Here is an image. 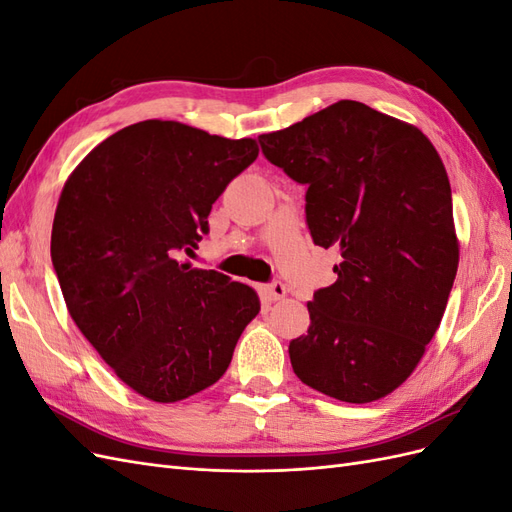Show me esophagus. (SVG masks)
<instances>
[{
    "instance_id": "esophagus-1",
    "label": "esophagus",
    "mask_w": 512,
    "mask_h": 512,
    "mask_svg": "<svg viewBox=\"0 0 512 512\" xmlns=\"http://www.w3.org/2000/svg\"><path fill=\"white\" fill-rule=\"evenodd\" d=\"M262 294H265L269 301H280L286 297V286L282 282H271L267 286H262Z\"/></svg>"
}]
</instances>
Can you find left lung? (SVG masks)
Segmentation results:
<instances>
[{"label": "left lung", "mask_w": 512, "mask_h": 512, "mask_svg": "<svg viewBox=\"0 0 512 512\" xmlns=\"http://www.w3.org/2000/svg\"><path fill=\"white\" fill-rule=\"evenodd\" d=\"M258 141L271 164L307 185L314 243L342 254L335 284L307 303V333L288 346L294 374L348 404L382 399L423 359L457 275L438 151L416 126L354 100Z\"/></svg>", "instance_id": "1"}]
</instances>
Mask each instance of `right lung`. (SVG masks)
<instances>
[{"label":"right lung","mask_w":512,"mask_h":512,"mask_svg":"<svg viewBox=\"0 0 512 512\" xmlns=\"http://www.w3.org/2000/svg\"><path fill=\"white\" fill-rule=\"evenodd\" d=\"M256 158L254 138L149 119L91 149L61 190L51 258L68 312L117 378L158 404L218 382L260 312L254 288L179 260Z\"/></svg>","instance_id":"add662e5"}]
</instances>
